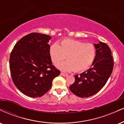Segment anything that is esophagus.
I'll return each mask as SVG.
<instances>
[{
  "instance_id": "1",
  "label": "esophagus",
  "mask_w": 124,
  "mask_h": 124,
  "mask_svg": "<svg viewBox=\"0 0 124 124\" xmlns=\"http://www.w3.org/2000/svg\"><path fill=\"white\" fill-rule=\"evenodd\" d=\"M61 75H62V76H63V77H66V76H68V74H65V73H61Z\"/></svg>"
}]
</instances>
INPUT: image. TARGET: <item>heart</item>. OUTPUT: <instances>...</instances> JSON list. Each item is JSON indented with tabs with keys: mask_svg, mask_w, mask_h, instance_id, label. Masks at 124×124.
Here are the masks:
<instances>
[{
	"mask_svg": "<svg viewBox=\"0 0 124 124\" xmlns=\"http://www.w3.org/2000/svg\"><path fill=\"white\" fill-rule=\"evenodd\" d=\"M49 54L52 62L55 66L67 57L68 61L57 66L60 70L81 72L91 66L96 55V50L91 44L65 39L62 40L59 45L54 44L51 46Z\"/></svg>",
	"mask_w": 124,
	"mask_h": 124,
	"instance_id": "1",
	"label": "heart"
}]
</instances>
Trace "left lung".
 <instances>
[{
	"instance_id": "obj_1",
	"label": "left lung",
	"mask_w": 124,
	"mask_h": 124,
	"mask_svg": "<svg viewBox=\"0 0 124 124\" xmlns=\"http://www.w3.org/2000/svg\"><path fill=\"white\" fill-rule=\"evenodd\" d=\"M96 55L91 68L80 75H75V81L69 86L72 93L80 98L96 94L105 86L113 71L114 62L111 51L106 43L94 44Z\"/></svg>"
}]
</instances>
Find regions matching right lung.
I'll list each match as a JSON object with an SVG mask.
<instances>
[{"mask_svg":"<svg viewBox=\"0 0 124 124\" xmlns=\"http://www.w3.org/2000/svg\"><path fill=\"white\" fill-rule=\"evenodd\" d=\"M50 36L32 33L21 39L10 56L12 80L26 96L41 97L51 88L61 71L52 65L49 54Z\"/></svg>","mask_w":124,"mask_h":124,"instance_id":"obj_1","label":"right lung"}]
</instances>
